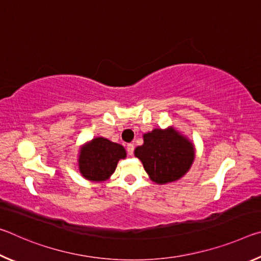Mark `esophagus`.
I'll use <instances>...</instances> for the list:
<instances>
[{
  "mask_svg": "<svg viewBox=\"0 0 261 261\" xmlns=\"http://www.w3.org/2000/svg\"><path fill=\"white\" fill-rule=\"evenodd\" d=\"M134 151H135V145L134 144H127L126 145V152L129 155H134Z\"/></svg>",
  "mask_w": 261,
  "mask_h": 261,
  "instance_id": "34e87169",
  "label": "esophagus"
}]
</instances>
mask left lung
Segmentation results:
<instances>
[{
	"label": "left lung",
	"instance_id": "left-lung-1",
	"mask_svg": "<svg viewBox=\"0 0 261 261\" xmlns=\"http://www.w3.org/2000/svg\"><path fill=\"white\" fill-rule=\"evenodd\" d=\"M153 182L166 184L179 179L191 167L194 148L174 129H154L144 135V144L135 149Z\"/></svg>",
	"mask_w": 261,
	"mask_h": 261
}]
</instances>
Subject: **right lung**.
Segmentation results:
<instances>
[{
    "label": "right lung",
    "instance_id": "right-lung-1",
    "mask_svg": "<svg viewBox=\"0 0 261 261\" xmlns=\"http://www.w3.org/2000/svg\"><path fill=\"white\" fill-rule=\"evenodd\" d=\"M126 155L124 147L106 138H95L84 146L79 155V170L83 176L94 182L109 178L117 162Z\"/></svg>",
    "mask_w": 261,
    "mask_h": 261
}]
</instances>
